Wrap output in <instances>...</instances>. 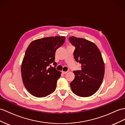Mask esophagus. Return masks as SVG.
Segmentation results:
<instances>
[{
  "instance_id": "34e87169",
  "label": "esophagus",
  "mask_w": 125,
  "mask_h": 125,
  "mask_svg": "<svg viewBox=\"0 0 125 125\" xmlns=\"http://www.w3.org/2000/svg\"><path fill=\"white\" fill-rule=\"evenodd\" d=\"M62 74H67V73H68V72H65V71H62Z\"/></svg>"
}]
</instances>
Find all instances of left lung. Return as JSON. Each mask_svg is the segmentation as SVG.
Returning a JSON list of instances; mask_svg holds the SVG:
<instances>
[{
    "instance_id": "1",
    "label": "left lung",
    "mask_w": 125,
    "mask_h": 125,
    "mask_svg": "<svg viewBox=\"0 0 125 125\" xmlns=\"http://www.w3.org/2000/svg\"><path fill=\"white\" fill-rule=\"evenodd\" d=\"M69 40L76 47L74 58L81 63V71H74L75 78L71 83L73 92L81 97L92 95L102 83L104 75V63L98 47L93 42L83 38L72 36Z\"/></svg>"
}]
</instances>
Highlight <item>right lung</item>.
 I'll use <instances>...</instances> for the list:
<instances>
[{"label": "right lung", "mask_w": 125, "mask_h": 125, "mask_svg": "<svg viewBox=\"0 0 125 125\" xmlns=\"http://www.w3.org/2000/svg\"><path fill=\"white\" fill-rule=\"evenodd\" d=\"M65 36H50L33 41L27 47L21 65L24 85L32 95L42 98L53 93L61 72L50 64L54 62L58 48L63 44Z\"/></svg>", "instance_id": "1"}]
</instances>
